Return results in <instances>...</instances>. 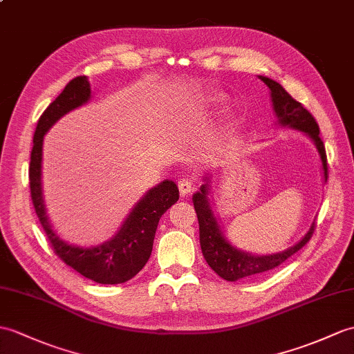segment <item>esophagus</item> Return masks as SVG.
Segmentation results:
<instances>
[{
  "instance_id": "34e87169",
  "label": "esophagus",
  "mask_w": 354,
  "mask_h": 354,
  "mask_svg": "<svg viewBox=\"0 0 354 354\" xmlns=\"http://www.w3.org/2000/svg\"><path fill=\"white\" fill-rule=\"evenodd\" d=\"M178 187H179V192H180V194L185 196V194H188V193H190V192L193 190L194 184H193V180H192V179L183 178V179H179V180H178Z\"/></svg>"
}]
</instances>
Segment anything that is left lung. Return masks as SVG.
<instances>
[{
    "label": "left lung",
    "mask_w": 354,
    "mask_h": 354,
    "mask_svg": "<svg viewBox=\"0 0 354 354\" xmlns=\"http://www.w3.org/2000/svg\"><path fill=\"white\" fill-rule=\"evenodd\" d=\"M271 90V102H273V109L279 123L282 125L295 128L303 133L308 134L317 146L319 152V158L323 162L324 178L327 180V155L323 140L319 138V128L315 118L303 106L299 101L286 92V90L276 83V81L270 80L267 77H259ZM208 184H203L201 187V192L193 196L194 211L199 220V231H201V248L203 258L207 259L208 266L216 271V273L223 277L225 281L234 282L238 279L258 276L266 271L273 270L279 267L283 262L291 258L294 253H297L303 245H305L315 231V225H312L306 236L303 238L300 243H297L288 250L276 254H268V257H254V254L245 253L235 249L234 245L229 244L226 238L221 235L220 227L216 217L212 216V211L209 208L208 202Z\"/></svg>",
    "instance_id": "left-lung-1"
}]
</instances>
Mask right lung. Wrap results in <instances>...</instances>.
<instances>
[{
    "mask_svg": "<svg viewBox=\"0 0 354 354\" xmlns=\"http://www.w3.org/2000/svg\"><path fill=\"white\" fill-rule=\"evenodd\" d=\"M88 100L90 84L87 78L77 77L66 84L63 92L39 118L36 133L32 137L28 171L31 202L54 253L66 266L72 267L81 276L93 282L116 285L133 279L146 266L152 252L158 221L164 212L178 202L179 190L174 180H162L160 185L153 187L136 205L116 236L97 248L83 249L62 241L48 223L42 201L40 169H42L44 136L66 113L86 104Z\"/></svg>",
    "mask_w": 354,
    "mask_h": 354,
    "instance_id": "1",
    "label": "right lung"
}]
</instances>
